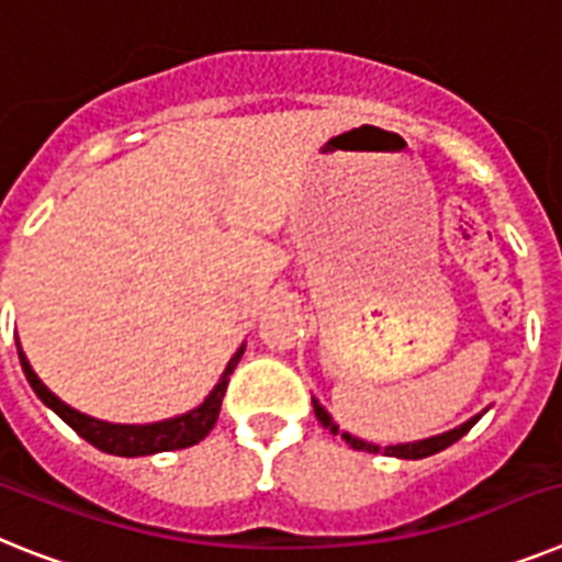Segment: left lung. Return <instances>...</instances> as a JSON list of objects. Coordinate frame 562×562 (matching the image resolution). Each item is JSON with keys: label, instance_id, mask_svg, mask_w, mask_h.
Instances as JSON below:
<instances>
[{"label": "left lung", "instance_id": "1", "mask_svg": "<svg viewBox=\"0 0 562 562\" xmlns=\"http://www.w3.org/2000/svg\"><path fill=\"white\" fill-rule=\"evenodd\" d=\"M311 405H314V414H317L319 423H323V426L328 428V431H331V434H339V437H342V440H346L348 446H351V449L371 451V454H380V451H383V454L400 457V460H423V457H431V454H437V451L449 449L451 442H457V440H460V437H463V434H469L471 426H474V423H477V419L485 414V412L474 414V417H471V419H465L463 426L449 428V431H442V434H434V437H426V440L397 442V446H376V442L360 440V437H353V434L342 431V428H339L337 423H334L331 414L325 412L323 405H319V400L311 397Z\"/></svg>", "mask_w": 562, "mask_h": 562}]
</instances>
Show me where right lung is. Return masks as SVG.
I'll return each instance as SVG.
<instances>
[{"label": "right lung", "instance_id": "right-lung-1", "mask_svg": "<svg viewBox=\"0 0 562 562\" xmlns=\"http://www.w3.org/2000/svg\"><path fill=\"white\" fill-rule=\"evenodd\" d=\"M16 351L33 394L48 405L50 412L59 414V417H63L65 423L79 434V437H85V440L91 442V446H97L99 451H105V454L148 457V454H159V451L188 449V446H196V442L209 437L216 417H220V408H223L228 376L234 374L239 357L245 353V342L234 351V357L228 360L223 376L216 380V385L211 389L209 397L202 400L196 408H191V412L177 414V417H168V419H159V423H108V419L88 417V414L77 412V408H70L68 403H63V400L56 397L48 385L42 383L40 376H36V371L31 369V362H27L25 351H22V346H19V339H16Z\"/></svg>", "mask_w": 562, "mask_h": 562}]
</instances>
